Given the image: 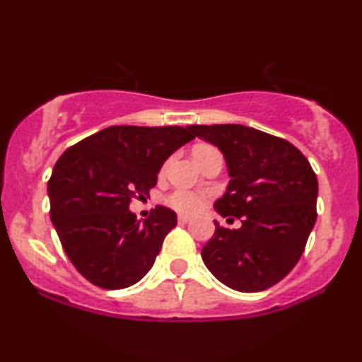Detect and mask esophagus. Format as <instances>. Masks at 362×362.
<instances>
[{
    "instance_id": "esophagus-1",
    "label": "esophagus",
    "mask_w": 362,
    "mask_h": 362,
    "mask_svg": "<svg viewBox=\"0 0 362 362\" xmlns=\"http://www.w3.org/2000/svg\"><path fill=\"white\" fill-rule=\"evenodd\" d=\"M190 221V218H189V216H184V214H180V216H178V223H180V224H187V223H189Z\"/></svg>"
}]
</instances>
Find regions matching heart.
I'll list each match as a JSON object with an SVG mask.
<instances>
[{"label": "heart", "mask_w": 362, "mask_h": 362, "mask_svg": "<svg viewBox=\"0 0 362 362\" xmlns=\"http://www.w3.org/2000/svg\"><path fill=\"white\" fill-rule=\"evenodd\" d=\"M211 151H218V149L213 146H206V144H201V146L195 148L194 156H202L206 153ZM167 204L173 209L178 211V213H184V214H192L197 213L202 206H204V195L194 192V190H187V189H177L173 192H170L167 195Z\"/></svg>", "instance_id": "1"}]
</instances>
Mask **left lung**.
Listing matches in <instances>:
<instances>
[{
	"label": "left lung",
	"mask_w": 362,
	"mask_h": 362,
	"mask_svg": "<svg viewBox=\"0 0 362 362\" xmlns=\"http://www.w3.org/2000/svg\"><path fill=\"white\" fill-rule=\"evenodd\" d=\"M221 149L231 182L214 209L240 219L228 230L216 223L201 255L228 288L257 293L277 284L305 252L317 221L318 182L310 161L289 141L238 124L189 126Z\"/></svg>",
	"instance_id": "8db88e82"
}]
</instances>
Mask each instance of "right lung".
Segmentation results:
<instances>
[{
    "mask_svg": "<svg viewBox=\"0 0 362 362\" xmlns=\"http://www.w3.org/2000/svg\"><path fill=\"white\" fill-rule=\"evenodd\" d=\"M194 138L189 126H112L62 153L47 184L51 221L86 281L124 289L146 276L177 214L156 206L139 221L129 204L149 197L163 161Z\"/></svg>",
    "mask_w": 362,
    "mask_h": 362,
    "instance_id": "add662e5",
    "label": "right lung"
}]
</instances>
